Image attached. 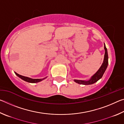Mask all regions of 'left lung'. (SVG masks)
I'll use <instances>...</instances> for the list:
<instances>
[{
    "instance_id": "left-lung-1",
    "label": "left lung",
    "mask_w": 124,
    "mask_h": 124,
    "mask_svg": "<svg viewBox=\"0 0 124 124\" xmlns=\"http://www.w3.org/2000/svg\"><path fill=\"white\" fill-rule=\"evenodd\" d=\"M104 49L105 50V54H104V60L103 62V63L101 65V66L99 70H97L95 74L92 75L91 78H90L89 80H75L74 79V81L75 83L79 84H83V85H91L92 84L95 83L96 82L100 80L102 77L103 75L106 71L107 68L108 67V52L107 49L106 47V45L104 44Z\"/></svg>"
}]
</instances>
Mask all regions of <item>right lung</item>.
Wrapping results in <instances>:
<instances>
[{
  "instance_id": "1",
  "label": "right lung",
  "mask_w": 124,
  "mask_h": 124,
  "mask_svg": "<svg viewBox=\"0 0 124 124\" xmlns=\"http://www.w3.org/2000/svg\"><path fill=\"white\" fill-rule=\"evenodd\" d=\"M15 74L17 75V76H18V77L20 78L21 79L27 81V82L31 83H38V82H40V81L43 80L44 79L46 78H46H43V79H32V78H28V77H27L22 76V75L18 74L16 72H15Z\"/></svg>"
}]
</instances>
